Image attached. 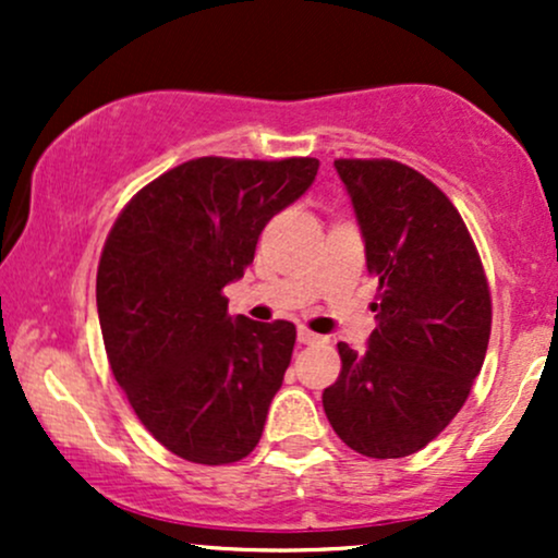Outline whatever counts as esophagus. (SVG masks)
<instances>
[{"instance_id":"esophagus-1","label":"esophagus","mask_w":558,"mask_h":558,"mask_svg":"<svg viewBox=\"0 0 558 558\" xmlns=\"http://www.w3.org/2000/svg\"><path fill=\"white\" fill-rule=\"evenodd\" d=\"M323 341V336H317V332H312L310 328H299V343H319Z\"/></svg>"}]
</instances>
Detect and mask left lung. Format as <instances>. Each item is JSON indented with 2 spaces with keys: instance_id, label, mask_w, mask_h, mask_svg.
I'll return each instance as SVG.
<instances>
[{
  "instance_id": "left-lung-1",
  "label": "left lung",
  "mask_w": 558,
  "mask_h": 558,
  "mask_svg": "<svg viewBox=\"0 0 558 558\" xmlns=\"http://www.w3.org/2000/svg\"><path fill=\"white\" fill-rule=\"evenodd\" d=\"M377 280L367 351L338 343L325 388L332 430L362 457L401 459L459 414L490 338V291L462 215L444 191L393 159H336Z\"/></svg>"
}]
</instances>
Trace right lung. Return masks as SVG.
Masks as SVG:
<instances>
[{
    "instance_id": "right-lung-1",
    "label": "right lung",
    "mask_w": 558,
    "mask_h": 558,
    "mask_svg": "<svg viewBox=\"0 0 558 558\" xmlns=\"http://www.w3.org/2000/svg\"><path fill=\"white\" fill-rule=\"evenodd\" d=\"M315 157H198L138 191L107 235L96 310L114 380L168 451L241 462L283 386L296 328L228 315L272 215L310 189Z\"/></svg>"
}]
</instances>
